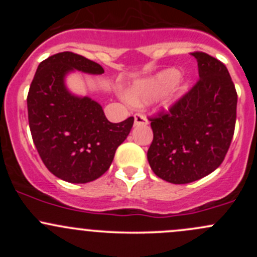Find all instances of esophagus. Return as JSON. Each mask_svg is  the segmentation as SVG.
Segmentation results:
<instances>
[{
    "instance_id": "esophagus-1",
    "label": "esophagus",
    "mask_w": 257,
    "mask_h": 257,
    "mask_svg": "<svg viewBox=\"0 0 257 257\" xmlns=\"http://www.w3.org/2000/svg\"><path fill=\"white\" fill-rule=\"evenodd\" d=\"M134 124H136V125H147L148 119L145 118L143 114L137 113L136 115H134Z\"/></svg>"
}]
</instances>
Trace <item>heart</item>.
<instances>
[{"instance_id":"1","label":"heart","mask_w":257,"mask_h":257,"mask_svg":"<svg viewBox=\"0 0 257 257\" xmlns=\"http://www.w3.org/2000/svg\"><path fill=\"white\" fill-rule=\"evenodd\" d=\"M179 78H180V72L178 69L169 68L150 77V78L137 80L129 89V98L137 103L152 102V100L157 99L158 97L164 94L169 88H172L178 82ZM185 88L186 85H183V88H180V89L178 88V89L169 90L167 93L165 92V100L167 102L174 100V98L179 93L183 92Z\"/></svg>"}]
</instances>
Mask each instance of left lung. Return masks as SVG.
I'll return each instance as SVG.
<instances>
[{
	"label": "left lung",
	"instance_id": "obj_1",
	"mask_svg": "<svg viewBox=\"0 0 257 257\" xmlns=\"http://www.w3.org/2000/svg\"><path fill=\"white\" fill-rule=\"evenodd\" d=\"M199 80L168 112L149 118L153 142L148 162L157 177L188 184L206 177L225 159L236 121L237 93L222 62L191 53Z\"/></svg>",
	"mask_w": 257,
	"mask_h": 257
}]
</instances>
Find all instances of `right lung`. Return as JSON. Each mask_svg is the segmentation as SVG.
Returning <instances> with one entry per match:
<instances>
[{
  "instance_id": "add662e5",
  "label": "right lung",
  "mask_w": 257,
  "mask_h": 257,
  "mask_svg": "<svg viewBox=\"0 0 257 257\" xmlns=\"http://www.w3.org/2000/svg\"><path fill=\"white\" fill-rule=\"evenodd\" d=\"M74 69L104 73L100 64L73 52H61L41 62L28 90V123L49 172L68 183L84 184L109 169L134 118L110 123L99 103L72 94L64 77Z\"/></svg>"
}]
</instances>
